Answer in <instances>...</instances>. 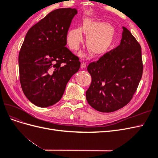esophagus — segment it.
Wrapping results in <instances>:
<instances>
[{
  "label": "esophagus",
  "mask_w": 158,
  "mask_h": 158,
  "mask_svg": "<svg viewBox=\"0 0 158 158\" xmlns=\"http://www.w3.org/2000/svg\"><path fill=\"white\" fill-rule=\"evenodd\" d=\"M81 68H82V69L86 68V63H85V62H82V63H81Z\"/></svg>",
  "instance_id": "esophagus-1"
}]
</instances>
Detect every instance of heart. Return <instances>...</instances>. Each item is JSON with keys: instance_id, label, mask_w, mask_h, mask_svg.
<instances>
[{"instance_id": "b5f03b06", "label": "heart", "mask_w": 158, "mask_h": 158, "mask_svg": "<svg viewBox=\"0 0 158 158\" xmlns=\"http://www.w3.org/2000/svg\"><path fill=\"white\" fill-rule=\"evenodd\" d=\"M83 33L88 35L86 45L94 56H102L106 53L114 38V28L106 22H98L85 19L82 27L70 29L66 35V42L70 49L77 50L83 41Z\"/></svg>"}]
</instances>
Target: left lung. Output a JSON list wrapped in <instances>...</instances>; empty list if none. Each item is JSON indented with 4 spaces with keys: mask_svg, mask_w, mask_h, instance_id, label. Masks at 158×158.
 <instances>
[{
    "mask_svg": "<svg viewBox=\"0 0 158 158\" xmlns=\"http://www.w3.org/2000/svg\"><path fill=\"white\" fill-rule=\"evenodd\" d=\"M123 29L120 45L87 68L92 83L85 96L90 106L100 112H113L127 105L142 76L140 45L130 31Z\"/></svg>",
    "mask_w": 158,
    "mask_h": 158,
    "instance_id": "8db88e82",
    "label": "left lung"
}]
</instances>
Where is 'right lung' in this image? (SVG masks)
I'll use <instances>...</instances> for the list:
<instances>
[{"instance_id": "1", "label": "right lung", "mask_w": 158, "mask_h": 158, "mask_svg": "<svg viewBox=\"0 0 158 158\" xmlns=\"http://www.w3.org/2000/svg\"><path fill=\"white\" fill-rule=\"evenodd\" d=\"M77 12L75 8L56 9L26 33L18 56L20 82L26 97L37 107L58 102L66 84L80 69L78 57L65 47Z\"/></svg>"}]
</instances>
